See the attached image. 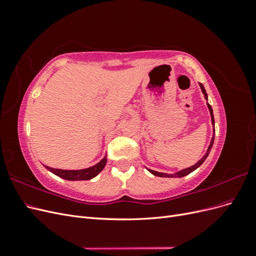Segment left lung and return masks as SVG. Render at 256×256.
<instances>
[{"label": "left lung", "mask_w": 256, "mask_h": 256, "mask_svg": "<svg viewBox=\"0 0 256 256\" xmlns=\"http://www.w3.org/2000/svg\"><path fill=\"white\" fill-rule=\"evenodd\" d=\"M200 90H202V92H203L204 97L207 99V98H208V97H207V92H206V90H205V88H204V86H203V84H202V83H200ZM207 106H208V109H209V111H210V115H212V125L214 126V118L212 108V106L209 104H207ZM214 136H212V142H210V144H209V147H208V150H207V152L204 154V157H203L202 159H200L198 162H196V164L194 166H190V168H188L182 170V171L177 172V173H175V174H166V173H160V172L152 171V170H148V171H150L152 175H154V176H159V177H184V176H186V175H188V174H190L191 172L194 171V170H196V168H198L200 164H202L203 162L206 160V158L208 157V154H209V152H210L212 147V145H214Z\"/></svg>", "instance_id": "left-lung-1"}]
</instances>
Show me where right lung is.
I'll use <instances>...</instances> for the list:
<instances>
[{
  "instance_id": "right-lung-1",
  "label": "right lung",
  "mask_w": 256,
  "mask_h": 256,
  "mask_svg": "<svg viewBox=\"0 0 256 256\" xmlns=\"http://www.w3.org/2000/svg\"><path fill=\"white\" fill-rule=\"evenodd\" d=\"M106 164V157H104L102 161L99 162V164H97L94 166L84 168V170H76V171H74V170L72 171V170L70 171H68V170L52 168L49 166H46V168H47L53 174H56L58 177L64 178V180H88L102 172Z\"/></svg>"
}]
</instances>
